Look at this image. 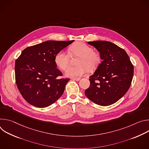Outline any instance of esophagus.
<instances>
[{
  "label": "esophagus",
  "mask_w": 149,
  "mask_h": 149,
  "mask_svg": "<svg viewBox=\"0 0 149 149\" xmlns=\"http://www.w3.org/2000/svg\"><path fill=\"white\" fill-rule=\"evenodd\" d=\"M72 79L75 80V81H79L81 79V78H72Z\"/></svg>",
  "instance_id": "obj_1"
}]
</instances>
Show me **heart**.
<instances>
[{"instance_id":"b5f03b06","label":"heart","mask_w":149,"mask_h":149,"mask_svg":"<svg viewBox=\"0 0 149 149\" xmlns=\"http://www.w3.org/2000/svg\"><path fill=\"white\" fill-rule=\"evenodd\" d=\"M69 51L72 56H78L75 67L67 68L65 75L70 77H76L86 74L88 70L93 71L99 66L101 62L100 54L94 51L93 48L83 42H76L72 45ZM69 56L64 51H61L55 56L54 62L61 70H65L69 65Z\"/></svg>"}]
</instances>
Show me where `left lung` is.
<instances>
[{
	"mask_svg": "<svg viewBox=\"0 0 149 149\" xmlns=\"http://www.w3.org/2000/svg\"><path fill=\"white\" fill-rule=\"evenodd\" d=\"M100 52L102 61L90 77V86L85 94L96 104L107 106L116 102L129 90L134 67L126 52L111 42H88Z\"/></svg>",
	"mask_w": 149,
	"mask_h": 149,
	"instance_id": "obj_1",
	"label": "left lung"
}]
</instances>
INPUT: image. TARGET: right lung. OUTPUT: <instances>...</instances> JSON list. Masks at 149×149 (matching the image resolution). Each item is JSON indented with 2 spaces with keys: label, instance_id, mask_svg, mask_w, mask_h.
Returning a JSON list of instances; mask_svg holds the SVG:
<instances>
[{
  "label": "right lung",
  "instance_id": "add662e5",
  "mask_svg": "<svg viewBox=\"0 0 149 149\" xmlns=\"http://www.w3.org/2000/svg\"><path fill=\"white\" fill-rule=\"evenodd\" d=\"M74 40H47L25 48L15 61V81L24 98L39 108L48 107L63 94L70 78L54 62L55 55Z\"/></svg>",
  "mask_w": 149,
  "mask_h": 149
}]
</instances>
